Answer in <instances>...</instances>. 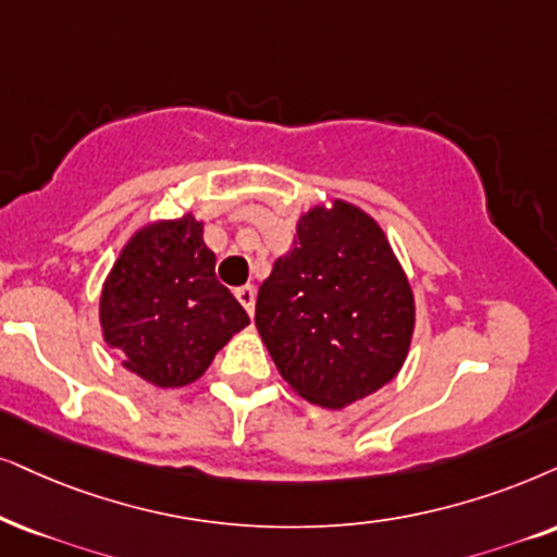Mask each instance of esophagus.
<instances>
[{
	"label": "esophagus",
	"mask_w": 557,
	"mask_h": 557,
	"mask_svg": "<svg viewBox=\"0 0 557 557\" xmlns=\"http://www.w3.org/2000/svg\"><path fill=\"white\" fill-rule=\"evenodd\" d=\"M236 298H238V302H242V306L246 308V313H255V300H257V290L251 285H244V287H238L236 290Z\"/></svg>",
	"instance_id": "1"
}]
</instances>
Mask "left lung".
<instances>
[{
    "instance_id": "8db88e82",
    "label": "left lung",
    "mask_w": 557,
    "mask_h": 557,
    "mask_svg": "<svg viewBox=\"0 0 557 557\" xmlns=\"http://www.w3.org/2000/svg\"><path fill=\"white\" fill-rule=\"evenodd\" d=\"M298 238L257 295V329L280 375L311 404H355L404 364L413 293L383 231L334 200L298 221Z\"/></svg>"
}]
</instances>
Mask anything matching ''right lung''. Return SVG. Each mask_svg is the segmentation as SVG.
Listing matches in <instances>:
<instances>
[{"mask_svg": "<svg viewBox=\"0 0 557 557\" xmlns=\"http://www.w3.org/2000/svg\"><path fill=\"white\" fill-rule=\"evenodd\" d=\"M104 342L159 388H180L208 370L218 349L249 323L215 277V255L193 215L140 228L125 244L100 298Z\"/></svg>", "mask_w": 557, "mask_h": 557, "instance_id": "obj_1", "label": "right lung"}]
</instances>
